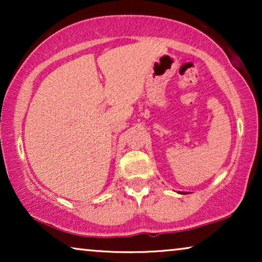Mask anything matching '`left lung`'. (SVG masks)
<instances>
[{"label":"left lung","mask_w":262,"mask_h":262,"mask_svg":"<svg viewBox=\"0 0 262 262\" xmlns=\"http://www.w3.org/2000/svg\"><path fill=\"white\" fill-rule=\"evenodd\" d=\"M182 194H185V193H182Z\"/></svg>","instance_id":"left-lung-1"}]
</instances>
